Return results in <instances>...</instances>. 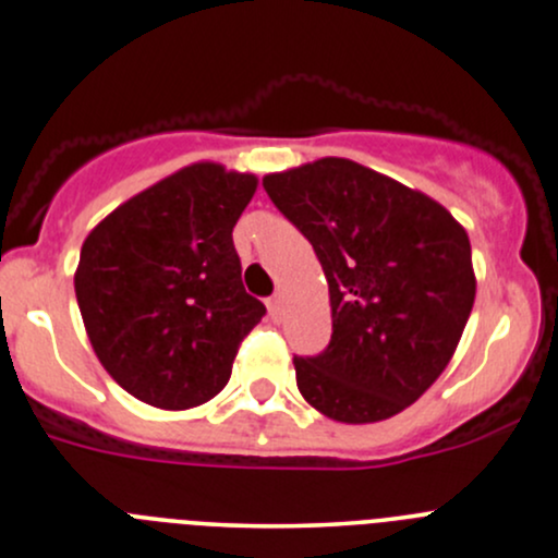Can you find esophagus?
Masks as SVG:
<instances>
[{
    "mask_svg": "<svg viewBox=\"0 0 558 558\" xmlns=\"http://www.w3.org/2000/svg\"><path fill=\"white\" fill-rule=\"evenodd\" d=\"M266 305H268V316H271L274 322H279V318H281V300L274 295V298L266 300Z\"/></svg>",
    "mask_w": 558,
    "mask_h": 558,
    "instance_id": "34e87169",
    "label": "esophagus"
}]
</instances>
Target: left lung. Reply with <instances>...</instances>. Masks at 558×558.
I'll use <instances>...</instances> for the list:
<instances>
[{
  "instance_id": "obj_1",
  "label": "left lung",
  "mask_w": 558,
  "mask_h": 558,
  "mask_svg": "<svg viewBox=\"0 0 558 558\" xmlns=\"http://www.w3.org/2000/svg\"><path fill=\"white\" fill-rule=\"evenodd\" d=\"M329 281L331 340L295 355L298 390L324 416H396L442 374L474 305L472 247L422 192L345 158L263 179Z\"/></svg>"
}]
</instances>
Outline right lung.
<instances>
[{"label":"right lung","instance_id":"1","mask_svg":"<svg viewBox=\"0 0 558 558\" xmlns=\"http://www.w3.org/2000/svg\"><path fill=\"white\" fill-rule=\"evenodd\" d=\"M258 179L195 162L116 208L86 236L76 300L97 359L123 390L168 411L227 387L266 316L247 295L236 218Z\"/></svg>","mask_w":558,"mask_h":558}]
</instances>
